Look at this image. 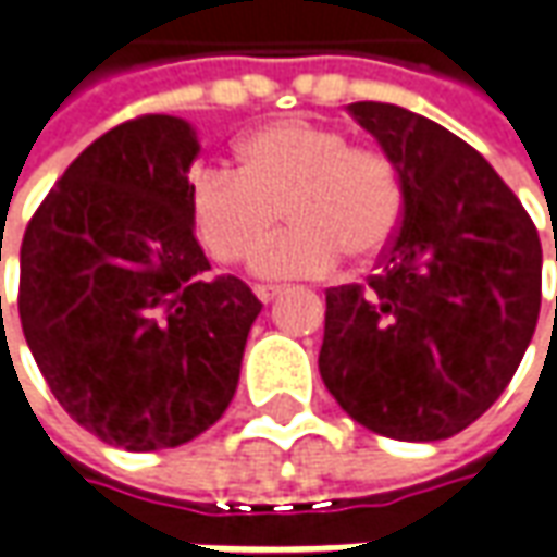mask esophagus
I'll return each instance as SVG.
<instances>
[{"label": "esophagus", "mask_w": 557, "mask_h": 557, "mask_svg": "<svg viewBox=\"0 0 557 557\" xmlns=\"http://www.w3.org/2000/svg\"><path fill=\"white\" fill-rule=\"evenodd\" d=\"M253 294H257L263 304H269V300H275V297L282 294V288H275V285H257V288H253Z\"/></svg>", "instance_id": "esophagus-1"}]
</instances>
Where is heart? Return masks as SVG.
Here are the masks:
<instances>
[{"mask_svg": "<svg viewBox=\"0 0 557 557\" xmlns=\"http://www.w3.org/2000/svg\"><path fill=\"white\" fill-rule=\"evenodd\" d=\"M292 225L272 246L265 238L281 213ZM191 225L225 267L245 263L267 278H319L344 253L374 260L396 238L403 220V180L396 163L359 148L347 133L282 120L238 145V173L198 166L188 176Z\"/></svg>", "mask_w": 557, "mask_h": 557, "instance_id": "b5f03b06", "label": "heart"}]
</instances>
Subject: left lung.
Listing matches in <instances>:
<instances>
[{
    "instance_id": "1",
    "label": "left lung",
    "mask_w": 557,
    "mask_h": 557,
    "mask_svg": "<svg viewBox=\"0 0 557 557\" xmlns=\"http://www.w3.org/2000/svg\"><path fill=\"white\" fill-rule=\"evenodd\" d=\"M403 180V220L366 285L325 290L319 372L381 437L431 443L499 399L536 332L543 247L468 141L384 101H354ZM557 257V253H555Z\"/></svg>"
}]
</instances>
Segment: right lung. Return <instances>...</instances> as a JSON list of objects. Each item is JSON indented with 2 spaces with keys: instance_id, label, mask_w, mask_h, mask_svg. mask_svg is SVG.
<instances>
[{
  "instance_id": "add662e5",
  "label": "right lung",
  "mask_w": 557,
  "mask_h": 557,
  "mask_svg": "<svg viewBox=\"0 0 557 557\" xmlns=\"http://www.w3.org/2000/svg\"><path fill=\"white\" fill-rule=\"evenodd\" d=\"M198 151L183 117L120 123L64 170L21 245L17 312L39 372L79 428L129 453L223 418L263 310L242 278H207L188 213Z\"/></svg>"
}]
</instances>
